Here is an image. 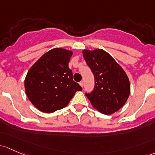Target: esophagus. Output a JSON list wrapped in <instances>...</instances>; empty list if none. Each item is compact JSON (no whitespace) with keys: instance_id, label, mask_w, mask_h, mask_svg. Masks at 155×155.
I'll return each mask as SVG.
<instances>
[{"instance_id":"obj_1","label":"esophagus","mask_w":155,"mask_h":155,"mask_svg":"<svg viewBox=\"0 0 155 155\" xmlns=\"http://www.w3.org/2000/svg\"><path fill=\"white\" fill-rule=\"evenodd\" d=\"M79 84H80V86H81V87H83V82H82V81H81V82H79Z\"/></svg>"}]
</instances>
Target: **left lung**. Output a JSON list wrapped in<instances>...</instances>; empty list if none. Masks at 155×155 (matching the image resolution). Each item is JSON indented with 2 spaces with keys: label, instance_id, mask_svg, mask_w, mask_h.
Wrapping results in <instances>:
<instances>
[{
  "label": "left lung",
  "instance_id": "8db88e82",
  "mask_svg": "<svg viewBox=\"0 0 155 155\" xmlns=\"http://www.w3.org/2000/svg\"><path fill=\"white\" fill-rule=\"evenodd\" d=\"M83 56L94 75L95 86L85 94L92 106L104 114L120 110L130 95L128 76L114 58L102 49L82 50Z\"/></svg>",
  "mask_w": 155,
  "mask_h": 155
}]
</instances>
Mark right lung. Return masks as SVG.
Instances as JSON below:
<instances>
[{"mask_svg": "<svg viewBox=\"0 0 155 155\" xmlns=\"http://www.w3.org/2000/svg\"><path fill=\"white\" fill-rule=\"evenodd\" d=\"M71 50L56 48L49 50L30 68L24 80L27 97L37 109L53 113L68 105L82 88L73 80L68 67Z\"/></svg>", "mask_w": 155, "mask_h": 155, "instance_id": "obj_1", "label": "right lung"}]
</instances>
